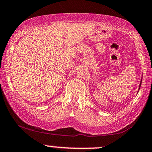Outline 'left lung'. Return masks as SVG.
Segmentation results:
<instances>
[{
  "mask_svg": "<svg viewBox=\"0 0 152 152\" xmlns=\"http://www.w3.org/2000/svg\"><path fill=\"white\" fill-rule=\"evenodd\" d=\"M141 83H142V81H141ZM141 83H140V87L141 86Z\"/></svg>",
  "mask_w": 152,
  "mask_h": 152,
  "instance_id": "obj_1",
  "label": "left lung"
}]
</instances>
